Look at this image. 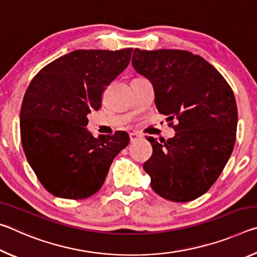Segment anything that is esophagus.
Returning <instances> with one entry per match:
<instances>
[{
    "label": "esophagus",
    "mask_w": 257,
    "mask_h": 257,
    "mask_svg": "<svg viewBox=\"0 0 257 257\" xmlns=\"http://www.w3.org/2000/svg\"><path fill=\"white\" fill-rule=\"evenodd\" d=\"M129 137H130V142H136L137 139H141L143 137V135H141L139 133H130Z\"/></svg>",
    "instance_id": "34e87169"
}]
</instances>
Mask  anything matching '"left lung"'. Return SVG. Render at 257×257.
Segmentation results:
<instances>
[{
    "instance_id": "1",
    "label": "left lung",
    "mask_w": 257,
    "mask_h": 257,
    "mask_svg": "<svg viewBox=\"0 0 257 257\" xmlns=\"http://www.w3.org/2000/svg\"><path fill=\"white\" fill-rule=\"evenodd\" d=\"M133 67L149 79L155 105L173 138L149 137L153 154L144 163L151 187L172 202H189L211 188L236 142L238 112L231 87L216 69L188 51L135 49Z\"/></svg>"
}]
</instances>
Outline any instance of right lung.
Listing matches in <instances>:
<instances>
[{
	"label": "right lung",
	"instance_id": "add662e5",
	"mask_svg": "<svg viewBox=\"0 0 257 257\" xmlns=\"http://www.w3.org/2000/svg\"><path fill=\"white\" fill-rule=\"evenodd\" d=\"M133 49L77 50L34 77L20 111L23 149L43 187L56 197L84 199L101 189L113 159L129 144L124 132L94 137L87 114L125 68Z\"/></svg>",
	"mask_w": 257,
	"mask_h": 257
}]
</instances>
